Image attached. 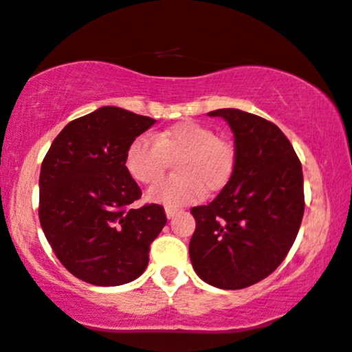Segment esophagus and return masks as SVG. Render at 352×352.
Here are the masks:
<instances>
[{
    "instance_id": "34e87169",
    "label": "esophagus",
    "mask_w": 352,
    "mask_h": 352,
    "mask_svg": "<svg viewBox=\"0 0 352 352\" xmlns=\"http://www.w3.org/2000/svg\"><path fill=\"white\" fill-rule=\"evenodd\" d=\"M179 213H180L179 208H170V206H168V208H165V214H167L168 219H172L173 217H177V214H179Z\"/></svg>"
}]
</instances>
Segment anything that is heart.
<instances>
[{
	"mask_svg": "<svg viewBox=\"0 0 352 352\" xmlns=\"http://www.w3.org/2000/svg\"><path fill=\"white\" fill-rule=\"evenodd\" d=\"M168 157L177 159L180 175L162 180L147 190L149 201L180 206L203 197L205 190L219 192L234 170L236 154L231 144L193 121L179 122L154 135L144 134L131 142L126 168L139 184H154L164 175Z\"/></svg>",
	"mask_w": 352,
	"mask_h": 352,
	"instance_id": "obj_1",
	"label": "heart"
}]
</instances>
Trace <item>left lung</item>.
Returning <instances> with one entry per match:
<instances>
[{"instance_id":"8db88e82","label":"left lung","mask_w":352,"mask_h":352,"mask_svg":"<svg viewBox=\"0 0 352 352\" xmlns=\"http://www.w3.org/2000/svg\"><path fill=\"white\" fill-rule=\"evenodd\" d=\"M234 134V170L208 205L195 206L190 261L201 280L239 290L274 272L302 224V164L274 122L236 108L208 113Z\"/></svg>"}]
</instances>
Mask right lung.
<instances>
[{
    "label": "right lung",
    "instance_id": "right-lung-1",
    "mask_svg": "<svg viewBox=\"0 0 352 352\" xmlns=\"http://www.w3.org/2000/svg\"><path fill=\"white\" fill-rule=\"evenodd\" d=\"M155 120L101 107L54 139L39 177V219L62 265L98 287L133 282L149 264V245L167 223L160 205L141 198L126 168L131 142Z\"/></svg>",
    "mask_w": 352,
    "mask_h": 352
}]
</instances>
